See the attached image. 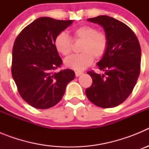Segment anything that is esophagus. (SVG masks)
<instances>
[{"instance_id": "esophagus-1", "label": "esophagus", "mask_w": 149, "mask_h": 149, "mask_svg": "<svg viewBox=\"0 0 149 149\" xmlns=\"http://www.w3.org/2000/svg\"><path fill=\"white\" fill-rule=\"evenodd\" d=\"M82 74H83V72H78V71H76V72H75V76H76V77H79V76L81 75Z\"/></svg>"}]
</instances>
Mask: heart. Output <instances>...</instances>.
I'll return each mask as SVG.
<instances>
[{
	"label": "heart",
	"mask_w": 149,
	"mask_h": 149,
	"mask_svg": "<svg viewBox=\"0 0 149 149\" xmlns=\"http://www.w3.org/2000/svg\"><path fill=\"white\" fill-rule=\"evenodd\" d=\"M74 41L83 40L81 54L68 56L64 61L65 66L74 70L81 71L93 63L94 57L102 58L108 48V36L104 31L97 30L92 25H81L73 30ZM72 40L66 33L60 32L55 36L54 45L56 51L63 56L70 54L72 50Z\"/></svg>",
	"instance_id": "b5f03b06"
}]
</instances>
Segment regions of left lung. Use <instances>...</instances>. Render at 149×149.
Wrapping results in <instances>:
<instances>
[{
  "label": "left lung",
  "instance_id": "1",
  "mask_svg": "<svg viewBox=\"0 0 149 149\" xmlns=\"http://www.w3.org/2000/svg\"><path fill=\"white\" fill-rule=\"evenodd\" d=\"M88 21L103 27L109 45L103 58L97 63L104 74L87 72L93 84L86 89V95L96 106L114 107L128 98L136 85L140 73L141 48L134 31L123 22L107 15Z\"/></svg>",
  "mask_w": 149,
  "mask_h": 149
}]
</instances>
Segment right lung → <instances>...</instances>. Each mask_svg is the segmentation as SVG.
<instances>
[{
  "label": "right lung",
  "instance_id": "1",
  "mask_svg": "<svg viewBox=\"0 0 149 149\" xmlns=\"http://www.w3.org/2000/svg\"><path fill=\"white\" fill-rule=\"evenodd\" d=\"M72 23L42 17L24 27L15 39L12 75L22 98L35 108L55 106L74 78L72 69L54 72L63 63L54 45V38Z\"/></svg>",
  "mask_w": 149,
  "mask_h": 149
}]
</instances>
